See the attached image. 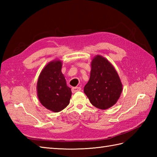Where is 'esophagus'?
<instances>
[{
	"instance_id": "esophagus-1",
	"label": "esophagus",
	"mask_w": 157,
	"mask_h": 157,
	"mask_svg": "<svg viewBox=\"0 0 157 157\" xmlns=\"http://www.w3.org/2000/svg\"><path fill=\"white\" fill-rule=\"evenodd\" d=\"M80 90H81L80 87H73L71 88V92L73 93H75L76 92H78V91H80Z\"/></svg>"
}]
</instances>
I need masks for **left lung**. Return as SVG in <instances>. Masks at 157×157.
<instances>
[{"mask_svg":"<svg viewBox=\"0 0 157 157\" xmlns=\"http://www.w3.org/2000/svg\"><path fill=\"white\" fill-rule=\"evenodd\" d=\"M122 90V83L114 67L102 56H95L84 90L91 104L102 110L111 108L117 102Z\"/></svg>","mask_w":157,"mask_h":157,"instance_id":"obj_1","label":"left lung"}]
</instances>
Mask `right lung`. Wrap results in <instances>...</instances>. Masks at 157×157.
Here are the masks:
<instances>
[{
    "label": "right lung",
    "mask_w": 157,
    "mask_h": 157,
    "mask_svg": "<svg viewBox=\"0 0 157 157\" xmlns=\"http://www.w3.org/2000/svg\"><path fill=\"white\" fill-rule=\"evenodd\" d=\"M61 68L60 60L49 62L40 73L36 86L40 102L46 109L55 113L66 108L71 97V88L67 86Z\"/></svg>",
    "instance_id": "add662e5"
}]
</instances>
